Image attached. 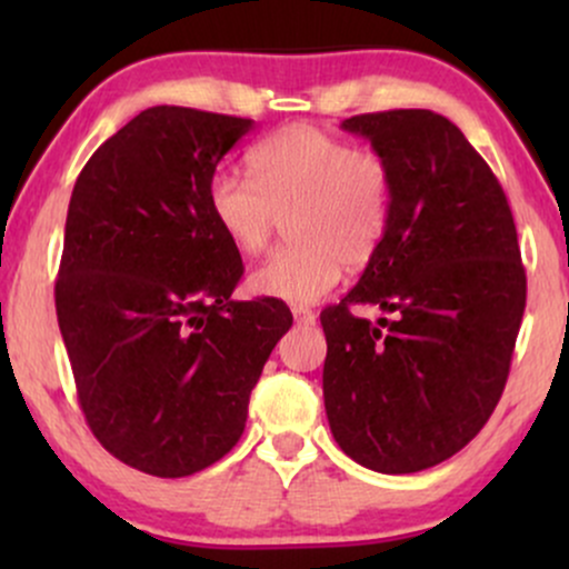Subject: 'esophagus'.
Masks as SVG:
<instances>
[{
	"mask_svg": "<svg viewBox=\"0 0 569 569\" xmlns=\"http://www.w3.org/2000/svg\"><path fill=\"white\" fill-rule=\"evenodd\" d=\"M293 321H297L299 326H312L316 323V312L307 310V307H293Z\"/></svg>",
	"mask_w": 569,
	"mask_h": 569,
	"instance_id": "esophagus-1",
	"label": "esophagus"
}]
</instances>
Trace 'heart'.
<instances>
[{
  "label": "heart",
  "mask_w": 569,
  "mask_h": 569,
  "mask_svg": "<svg viewBox=\"0 0 569 569\" xmlns=\"http://www.w3.org/2000/svg\"><path fill=\"white\" fill-rule=\"evenodd\" d=\"M251 176L217 171L206 208L221 238L243 257L270 243L289 217L291 243L248 276V289L289 305H312L380 251L393 208V171L382 154L356 149L297 122L248 152Z\"/></svg>",
  "instance_id": "heart-1"
}]
</instances>
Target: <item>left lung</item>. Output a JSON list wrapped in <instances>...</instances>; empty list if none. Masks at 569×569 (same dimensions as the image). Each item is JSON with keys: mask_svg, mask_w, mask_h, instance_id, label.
I'll return each instance as SVG.
<instances>
[{"mask_svg": "<svg viewBox=\"0 0 569 569\" xmlns=\"http://www.w3.org/2000/svg\"><path fill=\"white\" fill-rule=\"evenodd\" d=\"M393 171L380 251L321 312L323 403L345 455L380 473H417L485 428L511 367L527 302L502 187L462 130L428 109L358 114ZM375 303L393 319H358Z\"/></svg>", "mask_w": 569, "mask_h": 569, "instance_id": "left-lung-1", "label": "left lung"}]
</instances>
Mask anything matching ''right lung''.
I'll return each instance as SVG.
<instances>
[{"instance_id":"add662e5","label":"right lung","mask_w":569,"mask_h":569,"mask_svg":"<svg viewBox=\"0 0 569 569\" xmlns=\"http://www.w3.org/2000/svg\"><path fill=\"white\" fill-rule=\"evenodd\" d=\"M253 120L152 107L96 149L69 200L56 312L103 449L181 479L246 428L248 396L291 329L278 299L238 302L240 253L206 184Z\"/></svg>"}]
</instances>
